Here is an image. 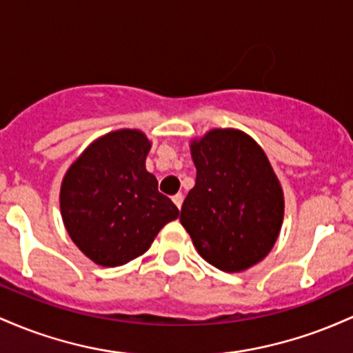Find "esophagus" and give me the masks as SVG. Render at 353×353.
Returning <instances> with one entry per match:
<instances>
[{"mask_svg": "<svg viewBox=\"0 0 353 353\" xmlns=\"http://www.w3.org/2000/svg\"><path fill=\"white\" fill-rule=\"evenodd\" d=\"M172 200L178 208H181V203H183V195H181V193H176V195H173Z\"/></svg>", "mask_w": 353, "mask_h": 353, "instance_id": "obj_1", "label": "esophagus"}]
</instances>
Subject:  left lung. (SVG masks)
Listing matches in <instances>:
<instances>
[{"label": "left lung", "instance_id": "left-lung-1", "mask_svg": "<svg viewBox=\"0 0 353 353\" xmlns=\"http://www.w3.org/2000/svg\"><path fill=\"white\" fill-rule=\"evenodd\" d=\"M195 187L180 221L201 259L236 273L262 262L279 239L285 200L263 148L235 128H213L190 141Z\"/></svg>", "mask_w": 353, "mask_h": 353}]
</instances>
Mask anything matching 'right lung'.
I'll return each instance as SVG.
<instances>
[{
	"label": "right lung",
	"mask_w": 353,
	"mask_h": 353,
	"mask_svg": "<svg viewBox=\"0 0 353 353\" xmlns=\"http://www.w3.org/2000/svg\"><path fill=\"white\" fill-rule=\"evenodd\" d=\"M150 148L140 130L110 132L86 146L63 176V223L97 265L120 267L143 255L158 232L180 215L146 170Z\"/></svg>",
	"instance_id": "right-lung-1"
}]
</instances>
